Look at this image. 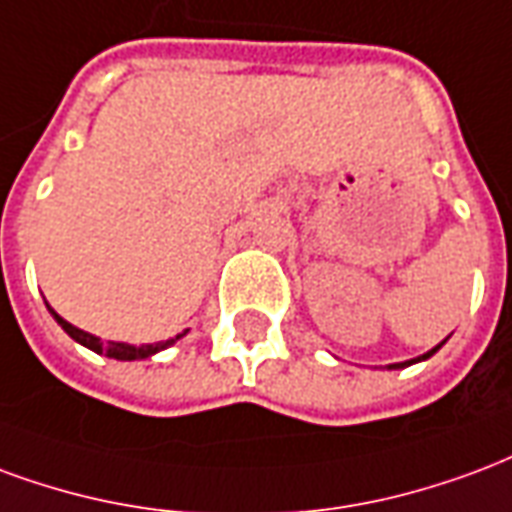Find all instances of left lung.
Here are the masks:
<instances>
[{"label": "left lung", "instance_id": "left-lung-1", "mask_svg": "<svg viewBox=\"0 0 512 512\" xmlns=\"http://www.w3.org/2000/svg\"><path fill=\"white\" fill-rule=\"evenodd\" d=\"M442 343H445V341H442ZM442 343H439V346H434V349H431L428 354H423V357H417V360H428L431 354H436L439 349H442ZM417 360H409V363H395V365H390V368H404V365H412V363H417Z\"/></svg>", "mask_w": 512, "mask_h": 512}]
</instances>
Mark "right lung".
<instances>
[{
	"label": "right lung",
	"mask_w": 512,
	"mask_h": 512,
	"mask_svg": "<svg viewBox=\"0 0 512 512\" xmlns=\"http://www.w3.org/2000/svg\"><path fill=\"white\" fill-rule=\"evenodd\" d=\"M51 311V308H48ZM54 313V311H51ZM54 319H57L59 324H62V330H65L73 341H78L81 346H87V349H92V352L103 354L106 352L108 357H114V360H141V357H149V354L160 352V349H166V346H171V343L177 341V338H171V341L166 343H149V346H128V343H108V346H103V341L100 338H95V335L84 333V330H78V327H73V324H67L59 313H54Z\"/></svg>",
	"instance_id": "right-lung-1"
}]
</instances>
